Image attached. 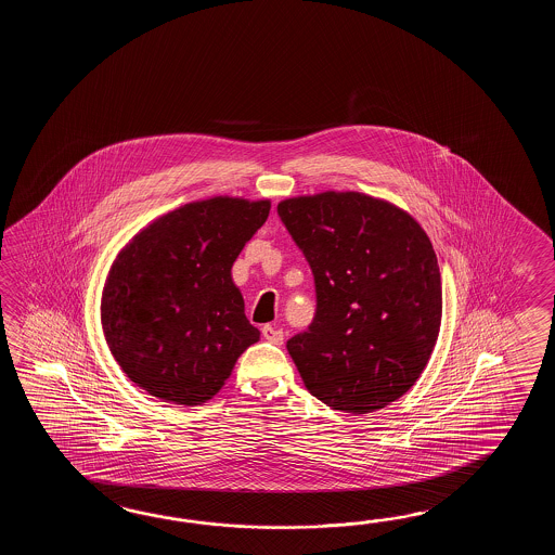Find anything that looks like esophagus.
<instances>
[{
    "label": "esophagus",
    "mask_w": 555,
    "mask_h": 555,
    "mask_svg": "<svg viewBox=\"0 0 555 555\" xmlns=\"http://www.w3.org/2000/svg\"><path fill=\"white\" fill-rule=\"evenodd\" d=\"M261 335H263V339H268V341L273 343V345H282L283 343V331L275 330L272 325H263Z\"/></svg>",
    "instance_id": "obj_1"
}]
</instances>
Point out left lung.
<instances>
[{
  "label": "left lung",
  "mask_w": 555,
  "mask_h": 555,
  "mask_svg": "<svg viewBox=\"0 0 555 555\" xmlns=\"http://www.w3.org/2000/svg\"><path fill=\"white\" fill-rule=\"evenodd\" d=\"M315 280L309 330L287 341L307 390L335 411L385 409L425 371L442 318L437 254L409 212L361 192L278 204Z\"/></svg>",
  "instance_id": "left-lung-1"
}]
</instances>
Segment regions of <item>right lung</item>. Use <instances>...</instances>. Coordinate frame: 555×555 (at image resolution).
Returning <instances> with one entry per match:
<instances>
[{"label": "right lung", "instance_id": "obj_1", "mask_svg": "<svg viewBox=\"0 0 555 555\" xmlns=\"http://www.w3.org/2000/svg\"><path fill=\"white\" fill-rule=\"evenodd\" d=\"M270 208L230 196L190 202L118 251L101 323L115 361L149 395L184 406L210 401L237 357L260 341L232 266Z\"/></svg>", "mask_w": 555, "mask_h": 555}]
</instances>
